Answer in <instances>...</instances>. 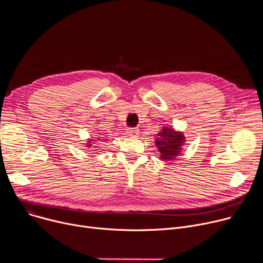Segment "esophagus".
Instances as JSON below:
<instances>
[{"instance_id":"esophagus-1","label":"esophagus","mask_w":263,"mask_h":263,"mask_svg":"<svg viewBox=\"0 0 263 263\" xmlns=\"http://www.w3.org/2000/svg\"><path fill=\"white\" fill-rule=\"evenodd\" d=\"M128 134H129L130 136H136V135H138V130L135 129V128H130V129L128 130Z\"/></svg>"}]
</instances>
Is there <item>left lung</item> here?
I'll return each instance as SVG.
<instances>
[{
	"mask_svg": "<svg viewBox=\"0 0 263 263\" xmlns=\"http://www.w3.org/2000/svg\"><path fill=\"white\" fill-rule=\"evenodd\" d=\"M161 137L155 142L161 153L162 160L171 161L179 155L182 144L184 143V136L180 132H176L171 128L163 129L159 134Z\"/></svg>",
	"mask_w": 263,
	"mask_h": 263,
	"instance_id": "1",
	"label": "left lung"
}]
</instances>
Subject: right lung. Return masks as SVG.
<instances>
[{"label": "right lung", "instance_id": "1", "mask_svg": "<svg viewBox=\"0 0 263 263\" xmlns=\"http://www.w3.org/2000/svg\"><path fill=\"white\" fill-rule=\"evenodd\" d=\"M89 146H90V147H91V145H89Z\"/></svg>", "mask_w": 263, "mask_h": 263}]
</instances>
